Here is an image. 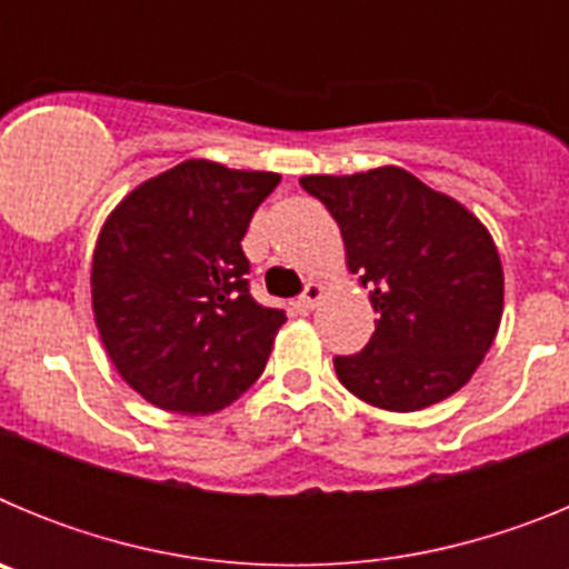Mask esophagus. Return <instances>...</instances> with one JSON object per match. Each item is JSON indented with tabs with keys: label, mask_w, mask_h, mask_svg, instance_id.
I'll list each match as a JSON object with an SVG mask.
<instances>
[{
	"label": "esophagus",
	"mask_w": 569,
	"mask_h": 569,
	"mask_svg": "<svg viewBox=\"0 0 569 569\" xmlns=\"http://www.w3.org/2000/svg\"><path fill=\"white\" fill-rule=\"evenodd\" d=\"M321 299H325V288H321L319 281H310L308 288H305V293L299 296V301H296V305H299L301 310H313Z\"/></svg>",
	"instance_id": "esophagus-1"
}]
</instances>
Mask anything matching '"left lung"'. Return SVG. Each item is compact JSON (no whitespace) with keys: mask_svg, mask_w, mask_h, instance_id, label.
<instances>
[{"mask_svg":"<svg viewBox=\"0 0 569 569\" xmlns=\"http://www.w3.org/2000/svg\"><path fill=\"white\" fill-rule=\"evenodd\" d=\"M339 222L347 268L370 288L376 333L336 356L341 385L367 405L413 413L470 381L499 333L505 273L485 224L413 173L376 168L305 176Z\"/></svg>","mask_w":569,"mask_h":569,"instance_id":"obj_1","label":"left lung"}]
</instances>
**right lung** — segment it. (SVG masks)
<instances>
[{
    "label": "right lung",
    "instance_id": "right-lung-1",
    "mask_svg": "<svg viewBox=\"0 0 569 569\" xmlns=\"http://www.w3.org/2000/svg\"><path fill=\"white\" fill-rule=\"evenodd\" d=\"M279 173L188 159L108 216L90 270L93 316L119 376L170 413H216L261 376L284 310L250 296L248 224Z\"/></svg>",
    "mask_w": 569,
    "mask_h": 569
}]
</instances>
